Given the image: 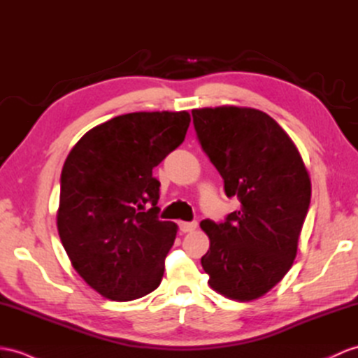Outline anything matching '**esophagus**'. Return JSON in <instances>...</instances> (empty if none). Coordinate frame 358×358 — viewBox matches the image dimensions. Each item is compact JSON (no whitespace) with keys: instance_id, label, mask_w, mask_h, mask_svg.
I'll use <instances>...</instances> for the list:
<instances>
[{"instance_id":"34e87169","label":"esophagus","mask_w":358,"mask_h":358,"mask_svg":"<svg viewBox=\"0 0 358 358\" xmlns=\"http://www.w3.org/2000/svg\"><path fill=\"white\" fill-rule=\"evenodd\" d=\"M197 228L196 222H179V229L182 232H191Z\"/></svg>"}]
</instances>
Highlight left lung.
Here are the masks:
<instances>
[{"label": "left lung", "instance_id": "8db88e82", "mask_svg": "<svg viewBox=\"0 0 358 358\" xmlns=\"http://www.w3.org/2000/svg\"><path fill=\"white\" fill-rule=\"evenodd\" d=\"M193 124L240 209L224 222L200 223L209 237L202 267L208 284L229 299L252 301L289 272L311 197V182L290 136L258 109H194Z\"/></svg>", "mask_w": 358, "mask_h": 358}]
</instances>
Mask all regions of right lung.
Instances as JSON below:
<instances>
[{"label":"right lung","mask_w":358,"mask_h":358,"mask_svg":"<svg viewBox=\"0 0 358 358\" xmlns=\"http://www.w3.org/2000/svg\"><path fill=\"white\" fill-rule=\"evenodd\" d=\"M189 121L185 110L126 113L91 129L68 155L59 237L76 272L104 298L134 301L161 284L178 224L158 219L153 169L182 144Z\"/></svg>","instance_id":"obj_1"}]
</instances>
